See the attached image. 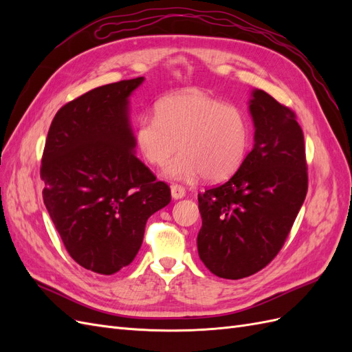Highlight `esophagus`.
Instances as JSON below:
<instances>
[{
  "instance_id": "obj_1",
  "label": "esophagus",
  "mask_w": 352,
  "mask_h": 352,
  "mask_svg": "<svg viewBox=\"0 0 352 352\" xmlns=\"http://www.w3.org/2000/svg\"><path fill=\"white\" fill-rule=\"evenodd\" d=\"M170 189H172V197H173L175 199H180V198H184V197L186 195L185 186H182V185L173 184L172 186H170Z\"/></svg>"
}]
</instances>
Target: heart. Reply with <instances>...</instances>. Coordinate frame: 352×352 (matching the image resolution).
<instances>
[{
    "label": "heart",
    "mask_w": 352,
    "mask_h": 352,
    "mask_svg": "<svg viewBox=\"0 0 352 352\" xmlns=\"http://www.w3.org/2000/svg\"><path fill=\"white\" fill-rule=\"evenodd\" d=\"M250 141L247 114L198 89L167 95L154 116H141L135 126L136 148L148 164L162 166L182 150L164 167L166 176L182 180L228 179L243 163Z\"/></svg>",
    "instance_id": "b5f03b06"
}]
</instances>
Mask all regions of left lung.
<instances>
[{"mask_svg":"<svg viewBox=\"0 0 352 352\" xmlns=\"http://www.w3.org/2000/svg\"><path fill=\"white\" fill-rule=\"evenodd\" d=\"M250 111L255 144L228 182L198 194V254L223 279L267 265L289 235L308 189L305 144L296 114L261 89Z\"/></svg>","mask_w":352,"mask_h":352,"instance_id":"1","label":"left lung"}]
</instances>
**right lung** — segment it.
I'll use <instances>...</instances> for the list:
<instances>
[{"instance_id":"right-lung-1","label":"right lung","mask_w":352,"mask_h":352,"mask_svg":"<svg viewBox=\"0 0 352 352\" xmlns=\"http://www.w3.org/2000/svg\"><path fill=\"white\" fill-rule=\"evenodd\" d=\"M144 78L95 88L63 105L41 160L42 198L70 257L98 274L129 265L146 220L172 194L133 154L127 98Z\"/></svg>"}]
</instances>
